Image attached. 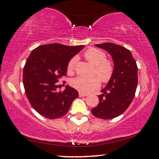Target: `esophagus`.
Segmentation results:
<instances>
[{
	"instance_id": "34e87169",
	"label": "esophagus",
	"mask_w": 159,
	"mask_h": 159,
	"mask_svg": "<svg viewBox=\"0 0 159 159\" xmlns=\"http://www.w3.org/2000/svg\"><path fill=\"white\" fill-rule=\"evenodd\" d=\"M79 96H80V97H83L87 96V94L82 93V92H79Z\"/></svg>"
}]
</instances>
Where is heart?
I'll use <instances>...</instances> for the list:
<instances>
[{
  "label": "heart",
  "instance_id": "obj_1",
  "mask_svg": "<svg viewBox=\"0 0 159 159\" xmlns=\"http://www.w3.org/2000/svg\"><path fill=\"white\" fill-rule=\"evenodd\" d=\"M86 59L95 67L94 75L97 77L90 78L78 76L71 80L70 84L72 87L82 93H89L98 89L100 86V80L102 82H107L112 77L114 66L111 61L106 60V54L102 50L96 48H91L84 53ZM77 56L73 57L68 62L67 71L69 75H72L75 71V65L77 62Z\"/></svg>",
  "mask_w": 159,
  "mask_h": 159
}]
</instances>
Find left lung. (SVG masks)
I'll return each mask as SVG.
<instances>
[{"mask_svg": "<svg viewBox=\"0 0 159 159\" xmlns=\"http://www.w3.org/2000/svg\"><path fill=\"white\" fill-rule=\"evenodd\" d=\"M111 56L114 72L110 80L99 95V104L92 109L99 119L115 118L125 111L135 95L138 84V67L128 49L111 43L96 44Z\"/></svg>", "mask_w": 159, "mask_h": 159, "instance_id": "1", "label": "left lung"}]
</instances>
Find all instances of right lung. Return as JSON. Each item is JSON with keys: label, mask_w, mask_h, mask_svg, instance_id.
I'll list each match as a JSON object with an SVG mask.
<instances>
[{"label": "right lung", "mask_w": 159, "mask_h": 159, "mask_svg": "<svg viewBox=\"0 0 159 159\" xmlns=\"http://www.w3.org/2000/svg\"><path fill=\"white\" fill-rule=\"evenodd\" d=\"M84 47L53 43L40 45L31 52L23 69V85L31 106L40 115L48 119L65 116L73 100L79 97L69 85L57 92L55 83L67 75L69 61Z\"/></svg>", "instance_id": "right-lung-1"}]
</instances>
